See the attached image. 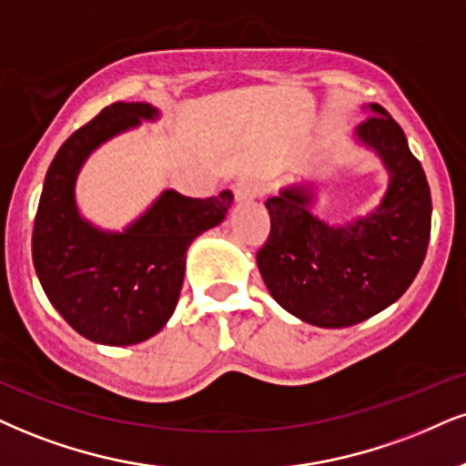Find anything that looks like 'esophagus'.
I'll use <instances>...</instances> for the list:
<instances>
[{
	"label": "esophagus",
	"mask_w": 466,
	"mask_h": 466,
	"mask_svg": "<svg viewBox=\"0 0 466 466\" xmlns=\"http://www.w3.org/2000/svg\"><path fill=\"white\" fill-rule=\"evenodd\" d=\"M235 200L239 203H246V200H255L263 194V186L257 179H239L233 187Z\"/></svg>",
	"instance_id": "obj_1"
}]
</instances>
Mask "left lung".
<instances>
[{"label":"left lung","instance_id":"8db88e82","mask_svg":"<svg viewBox=\"0 0 466 466\" xmlns=\"http://www.w3.org/2000/svg\"><path fill=\"white\" fill-rule=\"evenodd\" d=\"M356 140L389 172L380 205L363 218L332 227L309 211L311 189L283 187L269 197V235L257 266L285 311L321 329H346L380 313L409 289L426 259L432 198L421 164L404 131L371 103Z\"/></svg>","mask_w":466,"mask_h":466}]
</instances>
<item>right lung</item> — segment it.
Instances as JSON below:
<instances>
[{
	"mask_svg": "<svg viewBox=\"0 0 466 466\" xmlns=\"http://www.w3.org/2000/svg\"><path fill=\"white\" fill-rule=\"evenodd\" d=\"M157 116L151 103L107 106L60 147L38 200L32 259L40 285L73 330L103 346H134L164 329L179 300L189 244L233 203L231 189L211 198L166 189L123 233L84 220L75 181L88 155Z\"/></svg>",
	"mask_w": 466,
	"mask_h": 466,
	"instance_id": "add662e5",
	"label": "right lung"
}]
</instances>
